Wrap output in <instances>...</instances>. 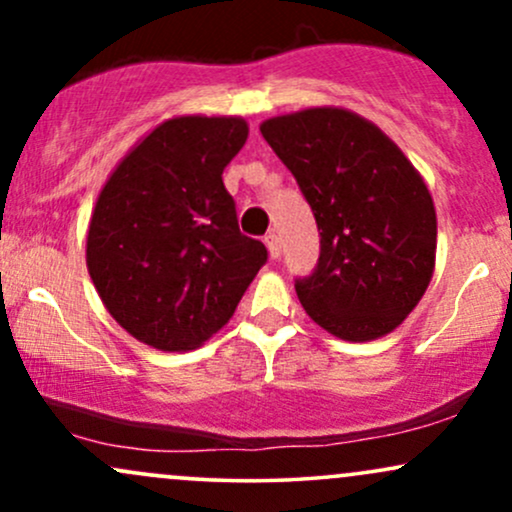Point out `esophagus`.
I'll return each instance as SVG.
<instances>
[{"label": "esophagus", "instance_id": "34e87169", "mask_svg": "<svg viewBox=\"0 0 512 512\" xmlns=\"http://www.w3.org/2000/svg\"><path fill=\"white\" fill-rule=\"evenodd\" d=\"M264 245H267L269 257H272V260H279V257H281V245H279V238H276L274 233H267V236H264Z\"/></svg>", "mask_w": 512, "mask_h": 512}]
</instances>
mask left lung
<instances>
[{
	"label": "left lung",
	"instance_id": "obj_1",
	"mask_svg": "<svg viewBox=\"0 0 512 512\" xmlns=\"http://www.w3.org/2000/svg\"><path fill=\"white\" fill-rule=\"evenodd\" d=\"M262 137L313 209L320 257L298 301L346 342L385 337L428 289L436 209L424 178L383 129L344 108L272 117Z\"/></svg>",
	"mask_w": 512,
	"mask_h": 512
}]
</instances>
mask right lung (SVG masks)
Returning <instances> with one entry per match:
<instances>
[{
	"label": "right lung",
	"instance_id": "obj_1",
	"mask_svg": "<svg viewBox=\"0 0 512 512\" xmlns=\"http://www.w3.org/2000/svg\"><path fill=\"white\" fill-rule=\"evenodd\" d=\"M245 139L243 117H173L103 185L88 223V274L139 342L161 351L207 342L267 262L260 240L240 233L221 178Z\"/></svg>",
	"mask_w": 512,
	"mask_h": 512
}]
</instances>
